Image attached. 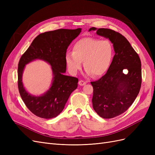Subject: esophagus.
<instances>
[{
	"mask_svg": "<svg viewBox=\"0 0 155 155\" xmlns=\"http://www.w3.org/2000/svg\"><path fill=\"white\" fill-rule=\"evenodd\" d=\"M78 83H79V85H80V86H83V85H85V84L87 83V82L85 81H83V80H79Z\"/></svg>",
	"mask_w": 155,
	"mask_h": 155,
	"instance_id": "esophagus-1",
	"label": "esophagus"
}]
</instances>
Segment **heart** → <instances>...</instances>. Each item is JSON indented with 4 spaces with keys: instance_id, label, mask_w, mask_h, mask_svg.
Masks as SVG:
<instances>
[{
    "instance_id": "obj_1",
    "label": "heart",
    "mask_w": 155,
    "mask_h": 155,
    "mask_svg": "<svg viewBox=\"0 0 155 155\" xmlns=\"http://www.w3.org/2000/svg\"><path fill=\"white\" fill-rule=\"evenodd\" d=\"M112 55L113 48L110 41L88 37L74 45L72 52L65 55V61L69 72L73 75L81 68L83 62L87 74L99 77L109 68Z\"/></svg>"
}]
</instances>
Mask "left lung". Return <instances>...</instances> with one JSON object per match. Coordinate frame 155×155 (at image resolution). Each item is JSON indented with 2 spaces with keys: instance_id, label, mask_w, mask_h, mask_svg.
I'll return each mask as SVG.
<instances>
[{
  "instance_id": "8db88e82",
  "label": "left lung",
  "mask_w": 155,
  "mask_h": 155,
  "mask_svg": "<svg viewBox=\"0 0 155 155\" xmlns=\"http://www.w3.org/2000/svg\"><path fill=\"white\" fill-rule=\"evenodd\" d=\"M92 27L89 31L96 30ZM96 34L109 39L115 54L107 73L93 87L92 105L103 118H112L123 114L137 98L141 88V61L128 40L120 33L99 28Z\"/></svg>"
}]
</instances>
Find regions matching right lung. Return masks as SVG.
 I'll return each instance as SVG.
<instances>
[{"instance_id": "add662e5", "label": "right lung", "mask_w": 155, "mask_h": 155, "mask_svg": "<svg viewBox=\"0 0 155 155\" xmlns=\"http://www.w3.org/2000/svg\"><path fill=\"white\" fill-rule=\"evenodd\" d=\"M81 31L76 30L58 29L37 35L22 55L18 64V88L25 104L33 114L44 119L59 115L63 110L71 93L78 87L77 78L65 76L67 64L65 55L72 41ZM37 58L48 62L54 74L53 85L45 95L34 97L23 87L21 75L25 64Z\"/></svg>"}]
</instances>
